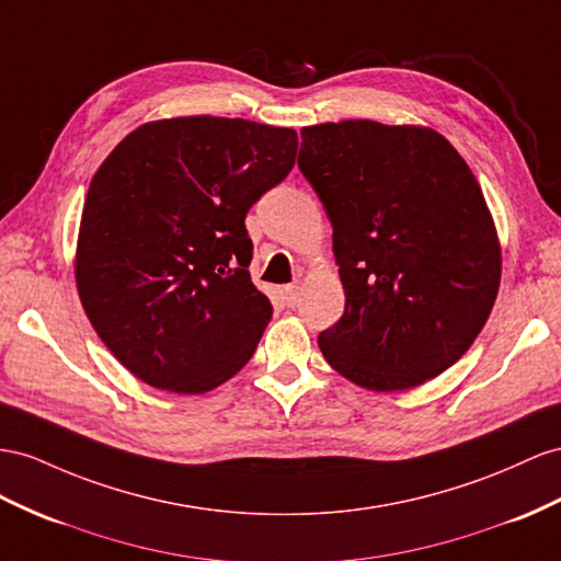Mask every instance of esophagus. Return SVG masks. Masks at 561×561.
Segmentation results:
<instances>
[{"mask_svg": "<svg viewBox=\"0 0 561 561\" xmlns=\"http://www.w3.org/2000/svg\"><path fill=\"white\" fill-rule=\"evenodd\" d=\"M282 294H284L286 306H289V308L298 306V300H300V284H298V282H294V284H286L284 289H282Z\"/></svg>", "mask_w": 561, "mask_h": 561, "instance_id": "34e87169", "label": "esophagus"}]
</instances>
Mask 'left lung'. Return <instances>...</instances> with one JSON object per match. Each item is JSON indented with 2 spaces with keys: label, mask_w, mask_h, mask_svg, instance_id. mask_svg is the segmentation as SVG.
Segmentation results:
<instances>
[{
  "label": "left lung",
  "mask_w": 561,
  "mask_h": 561,
  "mask_svg": "<svg viewBox=\"0 0 561 561\" xmlns=\"http://www.w3.org/2000/svg\"><path fill=\"white\" fill-rule=\"evenodd\" d=\"M298 168L332 220L346 294L324 360L369 391L414 389L462 357L502 275L493 215L465 158L424 125L300 130Z\"/></svg>",
  "instance_id": "obj_1"
}]
</instances>
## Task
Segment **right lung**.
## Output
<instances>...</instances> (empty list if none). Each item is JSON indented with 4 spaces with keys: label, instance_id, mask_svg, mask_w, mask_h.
Here are the masks:
<instances>
[{
    "label": "right lung",
    "instance_id": "1",
    "mask_svg": "<svg viewBox=\"0 0 561 561\" xmlns=\"http://www.w3.org/2000/svg\"><path fill=\"white\" fill-rule=\"evenodd\" d=\"M291 127L182 116L139 125L84 198L76 286L104 346L137 379L206 393L251 360L272 320L251 282L247 213L289 175Z\"/></svg>",
    "mask_w": 561,
    "mask_h": 561
}]
</instances>
